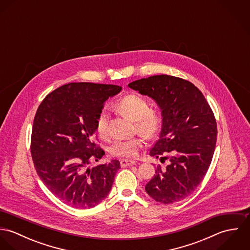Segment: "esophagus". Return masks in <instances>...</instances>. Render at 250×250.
<instances>
[{"label": "esophagus", "instance_id": "1", "mask_svg": "<svg viewBox=\"0 0 250 250\" xmlns=\"http://www.w3.org/2000/svg\"><path fill=\"white\" fill-rule=\"evenodd\" d=\"M136 164V162L135 161H132V160H121L120 161V165H121V167H132V166H134Z\"/></svg>", "mask_w": 250, "mask_h": 250}]
</instances>
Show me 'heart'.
<instances>
[{
	"label": "heart",
	"mask_w": 250,
	"mask_h": 250,
	"mask_svg": "<svg viewBox=\"0 0 250 250\" xmlns=\"http://www.w3.org/2000/svg\"><path fill=\"white\" fill-rule=\"evenodd\" d=\"M114 107L122 115L134 121L138 131L146 138L155 137L163 122L162 112L157 107H149L148 101L138 94H128L119 99ZM96 131L98 135L106 139L108 137V112L102 109L97 117ZM144 146V140L142 137L117 140L111 143L109 152L116 157L136 158L141 149Z\"/></svg>",
	"instance_id": "b5f03b06"
}]
</instances>
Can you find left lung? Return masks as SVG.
<instances>
[{
	"instance_id": "1",
	"label": "left lung",
	"mask_w": 250,
	"mask_h": 250,
	"mask_svg": "<svg viewBox=\"0 0 250 250\" xmlns=\"http://www.w3.org/2000/svg\"><path fill=\"white\" fill-rule=\"evenodd\" d=\"M128 86L153 99L162 112L159 140L150 156H169L167 167H157L145 190L163 204L180 201L195 190L211 165L217 135L214 113L202 92L181 78L157 75Z\"/></svg>"
}]
</instances>
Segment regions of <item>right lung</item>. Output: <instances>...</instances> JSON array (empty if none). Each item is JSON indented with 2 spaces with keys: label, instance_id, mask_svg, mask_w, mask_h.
Segmentation results:
<instances>
[{
  "label": "right lung",
  "instance_id": "right-lung-1",
  "mask_svg": "<svg viewBox=\"0 0 250 250\" xmlns=\"http://www.w3.org/2000/svg\"><path fill=\"white\" fill-rule=\"evenodd\" d=\"M113 84L71 83L48 94L34 119L31 152L36 172L63 203L90 209L108 194L120 168L117 160L88 167L105 152L93 142L96 121L108 98L121 91Z\"/></svg>",
  "mask_w": 250,
  "mask_h": 250
}]
</instances>
